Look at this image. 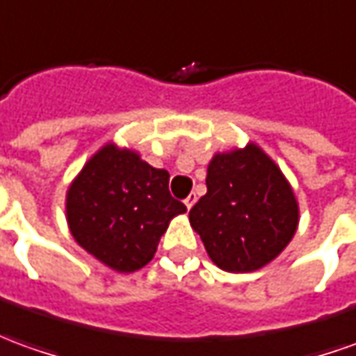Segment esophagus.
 <instances>
[{"instance_id": "obj_1", "label": "esophagus", "mask_w": 356, "mask_h": 356, "mask_svg": "<svg viewBox=\"0 0 356 356\" xmlns=\"http://www.w3.org/2000/svg\"><path fill=\"white\" fill-rule=\"evenodd\" d=\"M195 202H196V195H188L185 198V206L188 208V210H191V208L195 206Z\"/></svg>"}]
</instances>
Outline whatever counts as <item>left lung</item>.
<instances>
[{
	"instance_id": "left-lung-1",
	"label": "left lung",
	"mask_w": 356,
	"mask_h": 356,
	"mask_svg": "<svg viewBox=\"0 0 356 356\" xmlns=\"http://www.w3.org/2000/svg\"><path fill=\"white\" fill-rule=\"evenodd\" d=\"M206 186L208 193L193 206L188 221L221 270H260L295 237L297 196L280 165L256 143L213 154Z\"/></svg>"
}]
</instances>
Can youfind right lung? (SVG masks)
Masks as SVG:
<instances>
[{
	"mask_svg": "<svg viewBox=\"0 0 356 356\" xmlns=\"http://www.w3.org/2000/svg\"><path fill=\"white\" fill-rule=\"evenodd\" d=\"M168 185V171L152 168L129 146L106 143L67 188L69 231L104 266L136 272L154 258L170 221L186 212Z\"/></svg>",
	"mask_w": 356,
	"mask_h": 356,
	"instance_id": "obj_1",
	"label": "right lung"
}]
</instances>
